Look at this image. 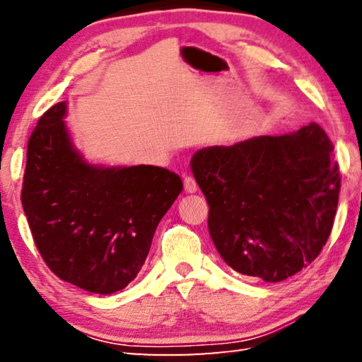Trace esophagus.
<instances>
[{
	"label": "esophagus",
	"mask_w": 362,
	"mask_h": 362,
	"mask_svg": "<svg viewBox=\"0 0 362 362\" xmlns=\"http://www.w3.org/2000/svg\"><path fill=\"white\" fill-rule=\"evenodd\" d=\"M183 188H185L187 193H194L198 189V183L192 175H185L183 177Z\"/></svg>",
	"instance_id": "esophagus-1"
}]
</instances>
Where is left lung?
<instances>
[{
	"mask_svg": "<svg viewBox=\"0 0 362 362\" xmlns=\"http://www.w3.org/2000/svg\"><path fill=\"white\" fill-rule=\"evenodd\" d=\"M334 145L316 122L286 136L207 146L192 170L209 204V233L225 263L278 283L313 262L332 230L340 193Z\"/></svg>",
	"mask_w": 362,
	"mask_h": 362,
	"instance_id": "left-lung-1",
	"label": "left lung"
}]
</instances>
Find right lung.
Wrapping results in <instances>:
<instances>
[{
	"label": "right lung",
	"mask_w": 362,
	"mask_h": 362,
	"mask_svg": "<svg viewBox=\"0 0 362 362\" xmlns=\"http://www.w3.org/2000/svg\"><path fill=\"white\" fill-rule=\"evenodd\" d=\"M59 102L28 139L22 206L51 272L84 291L113 293L136 279L159 220L183 183L158 166L105 168L84 161Z\"/></svg>",
	"instance_id": "1"
}]
</instances>
